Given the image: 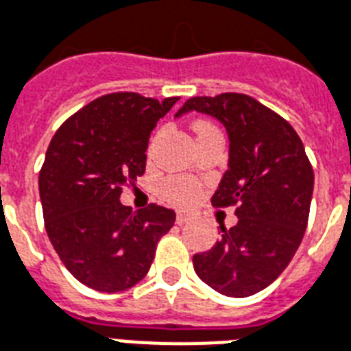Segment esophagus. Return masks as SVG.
<instances>
[{
  "label": "esophagus",
  "instance_id": "esophagus-1",
  "mask_svg": "<svg viewBox=\"0 0 351 351\" xmlns=\"http://www.w3.org/2000/svg\"><path fill=\"white\" fill-rule=\"evenodd\" d=\"M189 219H191V214L186 212V210H178V212H176V223H178V225H184V223H188Z\"/></svg>",
  "mask_w": 351,
  "mask_h": 351
}]
</instances>
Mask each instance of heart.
Listing matches in <instances>:
<instances>
[{
    "label": "heart",
    "instance_id": "heart-1",
    "mask_svg": "<svg viewBox=\"0 0 351 351\" xmlns=\"http://www.w3.org/2000/svg\"><path fill=\"white\" fill-rule=\"evenodd\" d=\"M212 130L217 128L208 123L195 124L197 136L204 134V132H212ZM162 191L167 201L175 202V204H189V202L195 201L197 195H199V186H197L193 178H188V176H171L163 182Z\"/></svg>",
    "mask_w": 351,
    "mask_h": 351
}]
</instances>
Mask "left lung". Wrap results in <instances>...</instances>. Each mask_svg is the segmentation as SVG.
<instances>
[{"mask_svg": "<svg viewBox=\"0 0 351 351\" xmlns=\"http://www.w3.org/2000/svg\"><path fill=\"white\" fill-rule=\"evenodd\" d=\"M201 111L227 128L228 169L212 197L215 208L236 206L238 223L193 255L202 282L230 298H247L285 271L308 221L314 173L303 143L281 115L241 93L193 96L176 117Z\"/></svg>", "mask_w": 351, "mask_h": 351, "instance_id": "8db88e82", "label": "left lung"}]
</instances>
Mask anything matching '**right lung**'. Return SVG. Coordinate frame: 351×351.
I'll list each match as a JSON object with an SVG mask.
<instances>
[{"mask_svg": "<svg viewBox=\"0 0 351 351\" xmlns=\"http://www.w3.org/2000/svg\"><path fill=\"white\" fill-rule=\"evenodd\" d=\"M176 100L104 95L51 137L38 175L44 227L64 268L85 287L111 294L137 285L175 225L171 208L132 212L119 199L145 173L150 132Z\"/></svg>", "mask_w": 351, "mask_h": 351, "instance_id": "1", "label": "right lung"}]
</instances>
